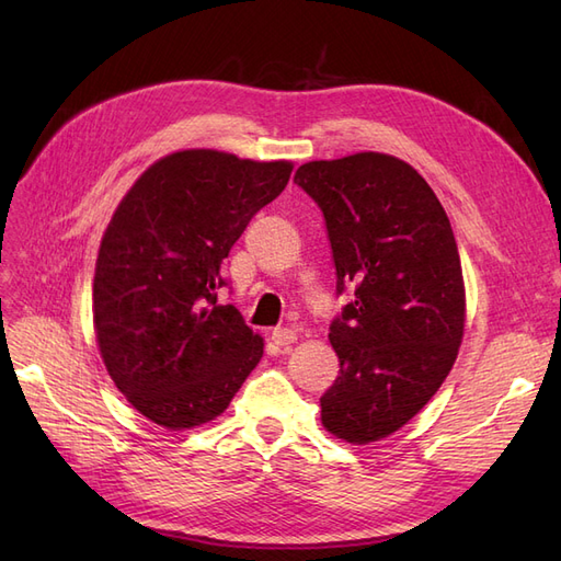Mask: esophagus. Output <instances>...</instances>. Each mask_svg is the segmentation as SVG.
Returning <instances> with one entry per match:
<instances>
[{
  "mask_svg": "<svg viewBox=\"0 0 561 561\" xmlns=\"http://www.w3.org/2000/svg\"><path fill=\"white\" fill-rule=\"evenodd\" d=\"M271 342H274L276 346H290L297 342V332L290 328H276L274 332H271Z\"/></svg>",
  "mask_w": 561,
  "mask_h": 561,
  "instance_id": "esophagus-1",
  "label": "esophagus"
}]
</instances>
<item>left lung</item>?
I'll return each instance as SVG.
<instances>
[{"instance_id":"obj_1","label":"left lung","mask_w":561,"mask_h":561,"mask_svg":"<svg viewBox=\"0 0 561 561\" xmlns=\"http://www.w3.org/2000/svg\"><path fill=\"white\" fill-rule=\"evenodd\" d=\"M301 186L322 210L336 295L339 377L320 398L332 435L367 445L402 428L447 379L463 339L466 290L449 217L410 163L379 151L309 161Z\"/></svg>"}]
</instances>
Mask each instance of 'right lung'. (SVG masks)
Masks as SVG:
<instances>
[{
	"label": "right lung",
	"instance_id": "1",
	"mask_svg": "<svg viewBox=\"0 0 561 561\" xmlns=\"http://www.w3.org/2000/svg\"><path fill=\"white\" fill-rule=\"evenodd\" d=\"M290 173V161L184 149L118 203L95 262V336L116 388L168 431L222 414L262 358V336L217 304L219 268Z\"/></svg>",
	"mask_w": 561,
	"mask_h": 561
}]
</instances>
